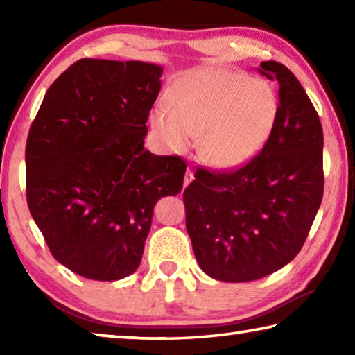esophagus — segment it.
<instances>
[{
	"label": "esophagus",
	"mask_w": 355,
	"mask_h": 355,
	"mask_svg": "<svg viewBox=\"0 0 355 355\" xmlns=\"http://www.w3.org/2000/svg\"><path fill=\"white\" fill-rule=\"evenodd\" d=\"M192 180H194V172L192 171H186V173H184V182H183V186L186 188V186H189V183L192 182Z\"/></svg>",
	"instance_id": "esophagus-1"
}]
</instances>
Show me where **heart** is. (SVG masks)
Wrapping results in <instances>:
<instances>
[{
  "mask_svg": "<svg viewBox=\"0 0 355 355\" xmlns=\"http://www.w3.org/2000/svg\"><path fill=\"white\" fill-rule=\"evenodd\" d=\"M169 106L150 111V127L161 146L183 152L199 137L203 161L236 169L266 147L279 119L271 84L218 65L186 71L169 91Z\"/></svg>",
  "mask_w": 355,
  "mask_h": 355,
  "instance_id": "obj_1",
  "label": "heart"
}]
</instances>
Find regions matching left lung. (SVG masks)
I'll return each mask as SVG.
<instances>
[{
  "instance_id": "left-lung-1",
  "label": "left lung",
  "mask_w": 355,
  "mask_h": 355,
  "mask_svg": "<svg viewBox=\"0 0 355 355\" xmlns=\"http://www.w3.org/2000/svg\"><path fill=\"white\" fill-rule=\"evenodd\" d=\"M279 83V119L250 163L228 173L199 169L183 192L186 230L209 277L252 282L299 254L324 189L322 127L313 105L285 65L257 69Z\"/></svg>"
}]
</instances>
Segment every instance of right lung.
Here are the masks:
<instances>
[{"instance_id":"1","label":"right lung","mask_w":355,"mask_h":355,"mask_svg":"<svg viewBox=\"0 0 355 355\" xmlns=\"http://www.w3.org/2000/svg\"><path fill=\"white\" fill-rule=\"evenodd\" d=\"M163 67L80 59L48 89L26 142L29 211L53 257L86 279L139 268L161 197L183 188L178 156L144 148Z\"/></svg>"}]
</instances>
